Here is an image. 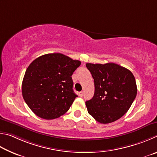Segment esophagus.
I'll return each mask as SVG.
<instances>
[{
  "label": "esophagus",
  "instance_id": "1",
  "mask_svg": "<svg viewBox=\"0 0 157 157\" xmlns=\"http://www.w3.org/2000/svg\"><path fill=\"white\" fill-rule=\"evenodd\" d=\"M79 96H80V97H83V92H79Z\"/></svg>",
  "mask_w": 157,
  "mask_h": 157
}]
</instances>
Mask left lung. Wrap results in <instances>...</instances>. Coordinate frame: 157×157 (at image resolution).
Listing matches in <instances>:
<instances>
[{"label":"left lung","instance_id":"obj_1","mask_svg":"<svg viewBox=\"0 0 157 157\" xmlns=\"http://www.w3.org/2000/svg\"><path fill=\"white\" fill-rule=\"evenodd\" d=\"M94 82V94L86 102L88 113L98 122L112 123L122 117L135 99L137 87L133 74L113 63H86Z\"/></svg>","mask_w":157,"mask_h":157}]
</instances>
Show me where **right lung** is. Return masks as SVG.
<instances>
[{"instance_id":"add662e5","label":"right lung","mask_w":157,"mask_h":157,"mask_svg":"<svg viewBox=\"0 0 157 157\" xmlns=\"http://www.w3.org/2000/svg\"><path fill=\"white\" fill-rule=\"evenodd\" d=\"M81 63L60 53L43 55L31 63L22 83V94L36 116L54 119L68 111L77 97L71 75Z\"/></svg>"}]
</instances>
